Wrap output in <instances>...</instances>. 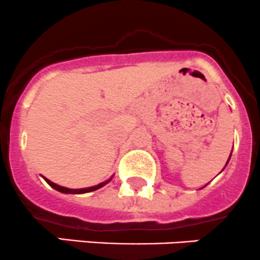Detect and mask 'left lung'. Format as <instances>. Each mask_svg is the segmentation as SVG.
Returning a JSON list of instances; mask_svg holds the SVG:
<instances>
[{
    "instance_id": "left-lung-1",
    "label": "left lung",
    "mask_w": 260,
    "mask_h": 260,
    "mask_svg": "<svg viewBox=\"0 0 260 260\" xmlns=\"http://www.w3.org/2000/svg\"><path fill=\"white\" fill-rule=\"evenodd\" d=\"M230 156H231V154H230ZM229 160H230V158H229V159H228V161H226V164H228V163H229Z\"/></svg>"
}]
</instances>
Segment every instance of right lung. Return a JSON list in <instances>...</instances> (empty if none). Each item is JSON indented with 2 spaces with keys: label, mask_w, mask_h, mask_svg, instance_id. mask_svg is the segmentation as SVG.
<instances>
[{
  "label": "right lung",
  "mask_w": 260,
  "mask_h": 260,
  "mask_svg": "<svg viewBox=\"0 0 260 260\" xmlns=\"http://www.w3.org/2000/svg\"><path fill=\"white\" fill-rule=\"evenodd\" d=\"M44 179H45L46 181V183L49 184V186L50 187H53L54 189H56V191H59V192H61V193H73V194H79V193H87V192H92V191H96V189H99V188H101V187H104L105 184H107L109 183L110 181H111L112 179V177L110 179H107V181H105V182H102V183H100V184H97V186H93V187H88V188H79V189H71V188H67V187H61V186H59V184H55V183H53V182L51 181H49L48 178H45V177H43Z\"/></svg>",
  "instance_id": "right-lung-1"
}]
</instances>
